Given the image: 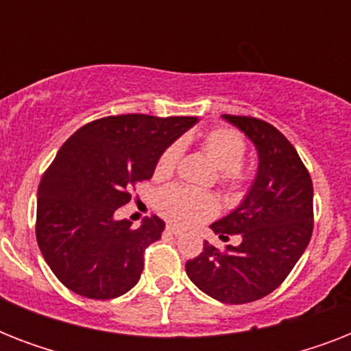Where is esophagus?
Here are the masks:
<instances>
[{
    "label": "esophagus",
    "mask_w": 351,
    "mask_h": 351,
    "mask_svg": "<svg viewBox=\"0 0 351 351\" xmlns=\"http://www.w3.org/2000/svg\"><path fill=\"white\" fill-rule=\"evenodd\" d=\"M165 230L169 231L171 234H175V237H180V234L184 233V230H180V228H178V226H173V224L167 226V228H165Z\"/></svg>",
    "instance_id": "34e87169"
}]
</instances>
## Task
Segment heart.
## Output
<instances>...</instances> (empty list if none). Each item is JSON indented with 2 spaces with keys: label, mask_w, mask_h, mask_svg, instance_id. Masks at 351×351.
<instances>
[{
  "label": "heart",
  "mask_w": 351,
  "mask_h": 351,
  "mask_svg": "<svg viewBox=\"0 0 351 351\" xmlns=\"http://www.w3.org/2000/svg\"><path fill=\"white\" fill-rule=\"evenodd\" d=\"M202 149L217 169L220 178L230 186L242 182V160L245 154V142L239 132L230 127H217L202 138ZM182 145L171 143L156 162V176H169L180 158ZM158 209L165 219L180 226H193L217 213V200L211 195L195 191L186 186H171L160 193Z\"/></svg>",
  "instance_id": "obj_1"
}]
</instances>
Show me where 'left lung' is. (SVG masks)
Listing matches in <instances>:
<instances>
[{
  "label": "left lung",
  "instance_id": "left-lung-1",
  "mask_svg": "<svg viewBox=\"0 0 351 351\" xmlns=\"http://www.w3.org/2000/svg\"><path fill=\"white\" fill-rule=\"evenodd\" d=\"M250 138L256 151L255 180L244 200L209 226L222 240L240 234L239 245L204 251L186 262L187 277L224 304H245L277 289L310 244L313 184L302 160L282 132L266 121L222 114Z\"/></svg>",
  "mask_w": 351,
  "mask_h": 351
}]
</instances>
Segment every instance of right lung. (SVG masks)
<instances>
[{"label":"right lung","mask_w":351,"mask_h":351,"mask_svg":"<svg viewBox=\"0 0 351 351\" xmlns=\"http://www.w3.org/2000/svg\"><path fill=\"white\" fill-rule=\"evenodd\" d=\"M198 118L121 114L90 121L58 151L38 187L36 239L63 286L87 299H114L134 288L143 250L162 237L153 215L132 230L117 209L134 182L149 180L160 154Z\"/></svg>","instance_id":"right-lung-1"}]
</instances>
